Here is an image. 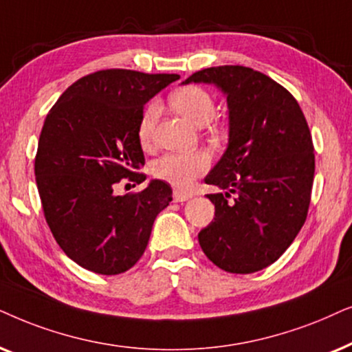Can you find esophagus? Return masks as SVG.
I'll list each match as a JSON object with an SVG mask.
<instances>
[{
    "label": "esophagus",
    "mask_w": 352,
    "mask_h": 352,
    "mask_svg": "<svg viewBox=\"0 0 352 352\" xmlns=\"http://www.w3.org/2000/svg\"><path fill=\"white\" fill-rule=\"evenodd\" d=\"M191 198H193V195L186 193V191H180V190L173 191V201H175V203H184V201H188Z\"/></svg>",
    "instance_id": "esophagus-1"
}]
</instances>
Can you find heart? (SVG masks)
I'll list each match as a JSON object with an SVG mask.
<instances>
[{"label": "heart", "instance_id": "b5f03b06", "mask_svg": "<svg viewBox=\"0 0 352 352\" xmlns=\"http://www.w3.org/2000/svg\"><path fill=\"white\" fill-rule=\"evenodd\" d=\"M172 109L179 112L182 117L190 120L191 124L206 125L212 120L215 114V104L212 96L204 88L188 85L179 88L168 96ZM159 116V104L156 101L149 102L144 109L138 124V140L142 144L151 142L153 129ZM210 159L203 151L195 153H168L159 157L153 164V173L167 184L177 188H188L195 179L208 170Z\"/></svg>", "mask_w": 352, "mask_h": 352}]
</instances>
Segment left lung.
Listing matches in <instances>:
<instances>
[{
  "instance_id": "obj_1",
  "label": "left lung",
  "mask_w": 352,
  "mask_h": 352,
  "mask_svg": "<svg viewBox=\"0 0 352 352\" xmlns=\"http://www.w3.org/2000/svg\"><path fill=\"white\" fill-rule=\"evenodd\" d=\"M214 83L227 96L228 146L204 182L214 220L199 232L201 250L230 274L274 264L306 222L316 170L311 130L292 93L243 65H219L184 83Z\"/></svg>"
}]
</instances>
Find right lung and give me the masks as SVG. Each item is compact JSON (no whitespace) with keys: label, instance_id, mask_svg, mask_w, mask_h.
Here are the masks:
<instances>
[{"label":"right lung","instance_id":"right-lung-1","mask_svg":"<svg viewBox=\"0 0 352 352\" xmlns=\"http://www.w3.org/2000/svg\"><path fill=\"white\" fill-rule=\"evenodd\" d=\"M177 74L106 69L78 78L46 116L35 156L46 223L83 269L117 275L146 250L170 185L151 180L138 193L116 195L122 179L146 180L138 124L143 107Z\"/></svg>","mask_w":352,"mask_h":352}]
</instances>
